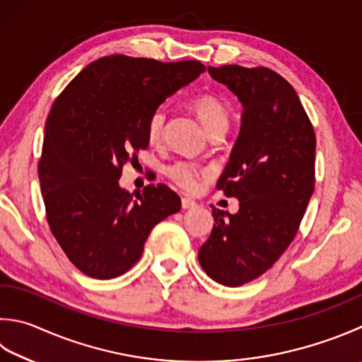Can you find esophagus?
Masks as SVG:
<instances>
[{
	"mask_svg": "<svg viewBox=\"0 0 362 362\" xmlns=\"http://www.w3.org/2000/svg\"><path fill=\"white\" fill-rule=\"evenodd\" d=\"M195 204H197L195 200L189 199V197H182V199H181V206H182V209H190V208H194Z\"/></svg>",
	"mask_w": 362,
	"mask_h": 362,
	"instance_id": "34e87169",
	"label": "esophagus"
}]
</instances>
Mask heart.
<instances>
[{"label":"heart","instance_id":"heart-1","mask_svg":"<svg viewBox=\"0 0 362 362\" xmlns=\"http://www.w3.org/2000/svg\"><path fill=\"white\" fill-rule=\"evenodd\" d=\"M190 107L197 113V117L202 121V124L206 127L208 132H213L216 129L228 126V112L222 102L209 96V94H203V96H197L190 100ZM165 122H167V113L162 107L156 108V110L149 115L146 121V137L151 145H159V143L165 137ZM208 170L195 162L190 160H176L170 163L165 168L167 178L172 181L175 186L181 187L186 192H195L200 186V180L203 175H206Z\"/></svg>","mask_w":362,"mask_h":362}]
</instances>
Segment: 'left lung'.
Masks as SVG:
<instances>
[{
    "label": "left lung",
    "instance_id": "1",
    "mask_svg": "<svg viewBox=\"0 0 362 362\" xmlns=\"http://www.w3.org/2000/svg\"><path fill=\"white\" fill-rule=\"evenodd\" d=\"M243 104L241 132L217 181L240 202L236 214L213 208L214 227L199 250L203 271L240 287L287 250L315 187V132L293 86L268 67H208Z\"/></svg>",
    "mask_w": 362,
    "mask_h": 362
}]
</instances>
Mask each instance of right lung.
Wrapping results in <instances>:
<instances>
[{"mask_svg": "<svg viewBox=\"0 0 362 362\" xmlns=\"http://www.w3.org/2000/svg\"><path fill=\"white\" fill-rule=\"evenodd\" d=\"M204 69L200 61L110 54L88 64L54 99L37 165L40 190L52 235L83 274H124L154 225L181 209L165 184H148L134 197L118 180L149 145V115Z\"/></svg>", "mask_w": 362, "mask_h": 362, "instance_id": "add662e5", "label": "right lung"}]
</instances>
